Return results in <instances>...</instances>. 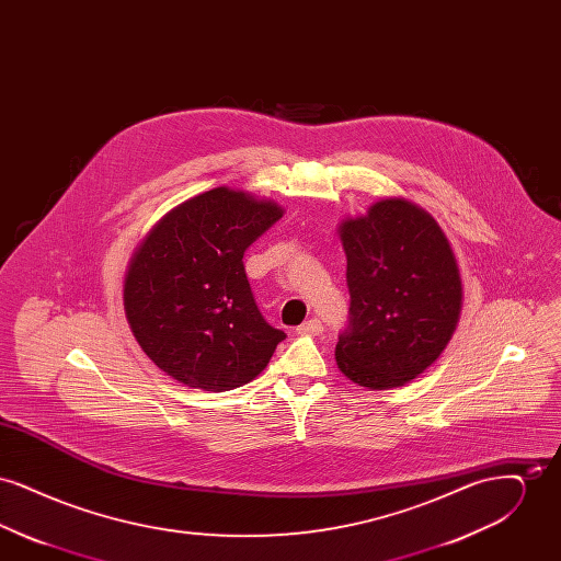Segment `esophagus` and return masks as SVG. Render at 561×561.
<instances>
[{"mask_svg":"<svg viewBox=\"0 0 561 561\" xmlns=\"http://www.w3.org/2000/svg\"><path fill=\"white\" fill-rule=\"evenodd\" d=\"M296 332H298V334H307V336H318V334L323 332V323H321L320 320H316V318H313V320L300 323V325L296 328Z\"/></svg>","mask_w":561,"mask_h":561,"instance_id":"34e87169","label":"esophagus"}]
</instances>
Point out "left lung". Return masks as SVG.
Returning <instances> with one entry per match:
<instances>
[{
    "label": "left lung",
    "instance_id": "obj_1",
    "mask_svg": "<svg viewBox=\"0 0 561 561\" xmlns=\"http://www.w3.org/2000/svg\"><path fill=\"white\" fill-rule=\"evenodd\" d=\"M341 240L351 305L336 364L359 387H400L453 339L462 305L453 248L425 210L400 197L345 220Z\"/></svg>",
    "mask_w": 561,
    "mask_h": 561
}]
</instances>
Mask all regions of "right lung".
Instances as JSON below:
<instances>
[{
	"label": "right lung",
	"mask_w": 561,
	"mask_h": 561,
	"mask_svg": "<svg viewBox=\"0 0 561 561\" xmlns=\"http://www.w3.org/2000/svg\"><path fill=\"white\" fill-rule=\"evenodd\" d=\"M282 214L273 202L218 187L165 214L142 241L124 307L138 345L160 370L216 393L265 370L286 332L259 311L243 252Z\"/></svg>",
	"instance_id": "add662e5"
}]
</instances>
